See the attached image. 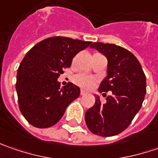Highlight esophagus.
<instances>
[{"label":"esophagus","instance_id":"esophagus-1","mask_svg":"<svg viewBox=\"0 0 158 158\" xmlns=\"http://www.w3.org/2000/svg\"><path fill=\"white\" fill-rule=\"evenodd\" d=\"M87 94V92H86V91H85V90H81V95H82V96H84V95H86Z\"/></svg>","mask_w":158,"mask_h":158}]
</instances>
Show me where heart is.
Instances as JSON below:
<instances>
[{"label":"heart","mask_w":158,"mask_h":158,"mask_svg":"<svg viewBox=\"0 0 158 158\" xmlns=\"http://www.w3.org/2000/svg\"><path fill=\"white\" fill-rule=\"evenodd\" d=\"M73 80L76 84L84 89H90L95 82V79L92 76L85 74H79L75 76Z\"/></svg>","instance_id":"1"}]
</instances>
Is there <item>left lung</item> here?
Segmentation results:
<instances>
[{
  "label": "left lung",
  "mask_w": 158,
  "mask_h": 158,
  "mask_svg": "<svg viewBox=\"0 0 158 158\" xmlns=\"http://www.w3.org/2000/svg\"><path fill=\"white\" fill-rule=\"evenodd\" d=\"M95 48L107 58V76L98 91H112L102 104L98 95L96 102L85 113L90 132L99 136L116 135L130 125L141 109L146 94V76L136 57L121 46L95 42Z\"/></svg>",
  "instance_id": "obj_1"
}]
</instances>
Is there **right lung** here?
<instances>
[{
  "label": "right lung",
  "mask_w": 158,
  "mask_h": 158,
  "mask_svg": "<svg viewBox=\"0 0 158 158\" xmlns=\"http://www.w3.org/2000/svg\"><path fill=\"white\" fill-rule=\"evenodd\" d=\"M90 41L52 37L40 41L26 53L17 70L15 89L19 109L28 122L46 128L61 118L67 107L80 95V88L69 82L60 87L58 78L73 58Z\"/></svg>",
  "instance_id": "obj_1"
}]
</instances>
